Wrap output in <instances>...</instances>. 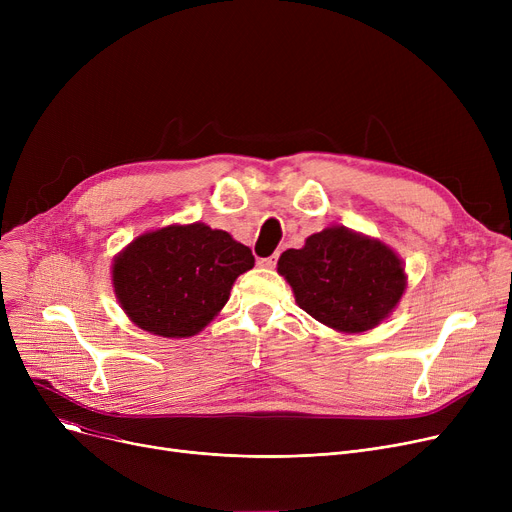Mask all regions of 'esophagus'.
I'll return each instance as SVG.
<instances>
[{
  "label": "esophagus",
  "mask_w": 512,
  "mask_h": 512,
  "mask_svg": "<svg viewBox=\"0 0 512 512\" xmlns=\"http://www.w3.org/2000/svg\"><path fill=\"white\" fill-rule=\"evenodd\" d=\"M276 263H278V253H274L272 257H265V259H259V265H261V267H267V270H274V267H276Z\"/></svg>",
  "instance_id": "esophagus-1"
}]
</instances>
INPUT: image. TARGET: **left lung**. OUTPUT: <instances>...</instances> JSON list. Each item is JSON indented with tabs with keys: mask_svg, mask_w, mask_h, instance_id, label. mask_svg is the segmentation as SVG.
Masks as SVG:
<instances>
[{
	"mask_svg": "<svg viewBox=\"0 0 512 512\" xmlns=\"http://www.w3.org/2000/svg\"><path fill=\"white\" fill-rule=\"evenodd\" d=\"M294 301L342 334L378 328L407 290L405 263L384 240L332 224L278 259Z\"/></svg>",
	"mask_w": 512,
	"mask_h": 512,
	"instance_id": "1",
	"label": "left lung"
}]
</instances>
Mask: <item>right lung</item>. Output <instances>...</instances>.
Here are the masks:
<instances>
[{
    "label": "right lung",
    "instance_id": "right-lung-1",
    "mask_svg": "<svg viewBox=\"0 0 512 512\" xmlns=\"http://www.w3.org/2000/svg\"><path fill=\"white\" fill-rule=\"evenodd\" d=\"M255 257L224 230L203 222L149 230L112 263L114 294L141 330L164 338H191L218 315L240 274Z\"/></svg>",
    "mask_w": 512,
    "mask_h": 512
}]
</instances>
